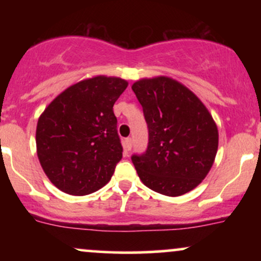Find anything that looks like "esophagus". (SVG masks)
Masks as SVG:
<instances>
[{
	"instance_id": "1",
	"label": "esophagus",
	"mask_w": 261,
	"mask_h": 261,
	"mask_svg": "<svg viewBox=\"0 0 261 261\" xmlns=\"http://www.w3.org/2000/svg\"><path fill=\"white\" fill-rule=\"evenodd\" d=\"M122 145H124V148L126 149V151H130L131 149V139L130 137H127V139H125L124 141H122Z\"/></svg>"
}]
</instances>
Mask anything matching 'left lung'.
I'll return each mask as SVG.
<instances>
[{
  "label": "left lung",
  "mask_w": 261,
  "mask_h": 261,
  "mask_svg": "<svg viewBox=\"0 0 261 261\" xmlns=\"http://www.w3.org/2000/svg\"><path fill=\"white\" fill-rule=\"evenodd\" d=\"M131 88L148 125L147 151L131 158L141 181L162 195L189 193L216 158V122L195 93L170 77L141 79Z\"/></svg>",
  "instance_id": "left-lung-1"
}]
</instances>
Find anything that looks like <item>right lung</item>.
I'll return each instance as SVG.
<instances>
[{
    "label": "right lung",
    "mask_w": 261,
    "mask_h": 261,
    "mask_svg": "<svg viewBox=\"0 0 261 261\" xmlns=\"http://www.w3.org/2000/svg\"><path fill=\"white\" fill-rule=\"evenodd\" d=\"M127 85L101 74L82 80L60 93L39 116V162L61 191L88 195L112 179L122 157L113 107Z\"/></svg>",
    "instance_id": "right-lung-1"
}]
</instances>
